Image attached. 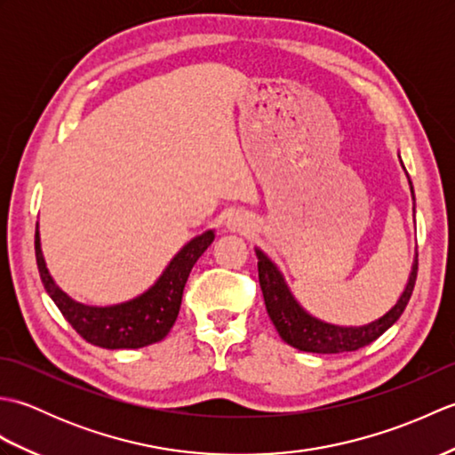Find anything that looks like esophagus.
<instances>
[{"label":"esophagus","mask_w":455,"mask_h":455,"mask_svg":"<svg viewBox=\"0 0 455 455\" xmlns=\"http://www.w3.org/2000/svg\"><path fill=\"white\" fill-rule=\"evenodd\" d=\"M227 230L230 233H248L250 227H252V220H250L243 212H233L225 222Z\"/></svg>","instance_id":"34e87169"}]
</instances>
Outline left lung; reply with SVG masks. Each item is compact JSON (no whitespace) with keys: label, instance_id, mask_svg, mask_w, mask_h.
<instances>
[{"label":"left lung","instance_id":"left-lung-1","mask_svg":"<svg viewBox=\"0 0 455 455\" xmlns=\"http://www.w3.org/2000/svg\"><path fill=\"white\" fill-rule=\"evenodd\" d=\"M409 186L414 199V189H412L411 180H409ZM254 250L258 258L259 287H262L267 315L272 318L277 334L282 336V340L303 352L344 354V352L360 350V347L371 344L399 321V316L403 315L404 307H407L409 299L412 295L414 282H417L419 254H414L407 285H404L397 303H395L387 313H383L379 318H373V321L365 324H336V323L323 321V318L308 313L307 308L297 301L291 287H289L285 282V275L282 274V269L277 267L274 259L258 246Z\"/></svg>","mask_w":455,"mask_h":455}]
</instances>
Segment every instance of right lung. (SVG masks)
Segmentation results:
<instances>
[{"label": "right lung", "instance_id": "obj_1", "mask_svg": "<svg viewBox=\"0 0 455 455\" xmlns=\"http://www.w3.org/2000/svg\"><path fill=\"white\" fill-rule=\"evenodd\" d=\"M212 240H215L212 228L193 236L189 243L180 248V252L170 259L148 289L127 301L113 305H85L62 291V287L48 272L38 225L35 235V254L46 293L51 295L66 321L84 340L93 346L108 347V350H124V347L137 350V347L160 342L176 324L183 287L188 283L191 267L196 266L199 256L211 246Z\"/></svg>", "mask_w": 455, "mask_h": 455}]
</instances>
